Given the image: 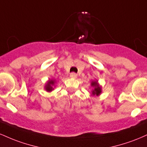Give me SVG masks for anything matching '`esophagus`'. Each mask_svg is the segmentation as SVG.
<instances>
[{
  "mask_svg": "<svg viewBox=\"0 0 147 147\" xmlns=\"http://www.w3.org/2000/svg\"><path fill=\"white\" fill-rule=\"evenodd\" d=\"M70 77H71V78L75 79V78H77V75L76 73H75V72H72V73H70Z\"/></svg>",
  "mask_w": 147,
  "mask_h": 147,
  "instance_id": "34e87169",
  "label": "esophagus"
}]
</instances>
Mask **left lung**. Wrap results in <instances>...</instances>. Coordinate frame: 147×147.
Listing matches in <instances>:
<instances>
[{
  "label": "left lung",
  "instance_id": "1",
  "mask_svg": "<svg viewBox=\"0 0 147 147\" xmlns=\"http://www.w3.org/2000/svg\"><path fill=\"white\" fill-rule=\"evenodd\" d=\"M91 86L94 87V90H92V95L97 96L100 95L101 92H102V88H101V86L99 85V84L97 83V81H93V82H92Z\"/></svg>",
  "mask_w": 147,
  "mask_h": 147
}]
</instances>
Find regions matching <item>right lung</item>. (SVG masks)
<instances>
[{"mask_svg": "<svg viewBox=\"0 0 147 147\" xmlns=\"http://www.w3.org/2000/svg\"><path fill=\"white\" fill-rule=\"evenodd\" d=\"M55 80H49L47 84H45V90L48 91V92H51V91L53 90V86L55 85Z\"/></svg>", "mask_w": 147, "mask_h": 147, "instance_id": "obj_1", "label": "right lung"}]
</instances>
